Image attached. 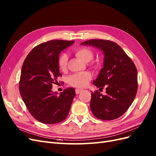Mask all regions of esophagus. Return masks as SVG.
Returning a JSON list of instances; mask_svg holds the SVG:
<instances>
[{"mask_svg":"<svg viewBox=\"0 0 156 156\" xmlns=\"http://www.w3.org/2000/svg\"><path fill=\"white\" fill-rule=\"evenodd\" d=\"M83 91V89H79V88L75 89V93H76L77 94H80L81 92H82Z\"/></svg>","mask_w":156,"mask_h":156,"instance_id":"1","label":"esophagus"}]
</instances>
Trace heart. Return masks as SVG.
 I'll list each match as a JSON object with an SVG mask.
<instances>
[{
  "label": "heart",
  "instance_id": "b5f03b06",
  "mask_svg": "<svg viewBox=\"0 0 156 156\" xmlns=\"http://www.w3.org/2000/svg\"><path fill=\"white\" fill-rule=\"evenodd\" d=\"M73 53L78 58L84 62H90L94 57V53L92 51L88 48H85V47L75 48L73 50ZM68 60V56L65 53L61 54L59 56L58 64L60 70L65 71L66 69ZM91 79L92 75L90 72H79L74 73L69 76L68 78V83L69 85L74 87L83 88L87 85Z\"/></svg>",
  "mask_w": 156,
  "mask_h": 156
}]
</instances>
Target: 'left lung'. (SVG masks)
Masks as SVG:
<instances>
[{"label":"left lung","mask_w":156,"mask_h":156,"mask_svg":"<svg viewBox=\"0 0 156 156\" xmlns=\"http://www.w3.org/2000/svg\"><path fill=\"white\" fill-rule=\"evenodd\" d=\"M81 44L95 47L104 54L103 67L93 84L100 90L105 88L106 94L98 90L91 93V111L98 119H116L128 109L137 92L135 66L121 47L113 41L94 39Z\"/></svg>","instance_id":"left-lung-1"}]
</instances>
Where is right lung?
<instances>
[{
    "label": "right lung",
    "instance_id": "obj_1",
    "mask_svg": "<svg viewBox=\"0 0 156 156\" xmlns=\"http://www.w3.org/2000/svg\"><path fill=\"white\" fill-rule=\"evenodd\" d=\"M74 41L50 40L36 46L23 64L20 92L32 116L37 121L53 124L64 120L75 96V89H64L60 95L52 91L53 84L61 76L59 54Z\"/></svg>",
    "mask_w": 156,
    "mask_h": 156
}]
</instances>
